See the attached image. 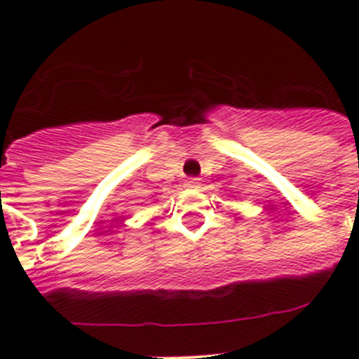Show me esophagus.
<instances>
[{"label": "esophagus", "instance_id": "1", "mask_svg": "<svg viewBox=\"0 0 359 359\" xmlns=\"http://www.w3.org/2000/svg\"><path fill=\"white\" fill-rule=\"evenodd\" d=\"M186 186H188V188H199V182H197V179H190L186 182Z\"/></svg>", "mask_w": 359, "mask_h": 359}]
</instances>
